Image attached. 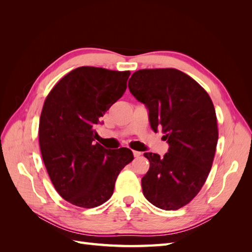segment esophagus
<instances>
[{"mask_svg":"<svg viewBox=\"0 0 252 252\" xmlns=\"http://www.w3.org/2000/svg\"><path fill=\"white\" fill-rule=\"evenodd\" d=\"M133 156H134V158H139L140 156H142V152L133 150Z\"/></svg>","mask_w":252,"mask_h":252,"instance_id":"1","label":"esophagus"}]
</instances>
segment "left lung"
Returning <instances> with one entry per match:
<instances>
[{
    "label": "left lung",
    "instance_id": "8db88e82",
    "mask_svg": "<svg viewBox=\"0 0 252 252\" xmlns=\"http://www.w3.org/2000/svg\"><path fill=\"white\" fill-rule=\"evenodd\" d=\"M128 88L169 145L164 158L144 154L150 167L143 194L158 208L177 210L200 192L210 172L219 139L215 106L199 83L174 68L135 71Z\"/></svg>",
    "mask_w": 252,
    "mask_h": 252
}]
</instances>
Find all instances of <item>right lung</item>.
Returning <instances> with one entry per match:
<instances>
[{"instance_id":"add662e5","label":"right lung","mask_w":252,"mask_h":252,"mask_svg":"<svg viewBox=\"0 0 252 252\" xmlns=\"http://www.w3.org/2000/svg\"><path fill=\"white\" fill-rule=\"evenodd\" d=\"M130 71L83 66L51 89L39 125L43 162L58 193L83 208L110 199L121 170L133 159L128 148L95 143L96 126L124 94Z\"/></svg>"}]
</instances>
